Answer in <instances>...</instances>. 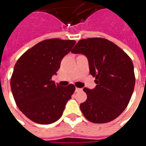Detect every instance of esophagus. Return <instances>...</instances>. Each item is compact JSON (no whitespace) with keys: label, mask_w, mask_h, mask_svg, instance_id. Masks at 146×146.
I'll use <instances>...</instances> for the list:
<instances>
[{"label":"esophagus","mask_w":146,"mask_h":146,"mask_svg":"<svg viewBox=\"0 0 146 146\" xmlns=\"http://www.w3.org/2000/svg\"><path fill=\"white\" fill-rule=\"evenodd\" d=\"M75 91L81 92V91H82V89H81V88H76V89H75Z\"/></svg>","instance_id":"1"}]
</instances>
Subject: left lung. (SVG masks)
Wrapping results in <instances>:
<instances>
[{
	"label": "left lung",
	"mask_w": 146,
	"mask_h": 146,
	"mask_svg": "<svg viewBox=\"0 0 146 146\" xmlns=\"http://www.w3.org/2000/svg\"><path fill=\"white\" fill-rule=\"evenodd\" d=\"M89 60L96 87L84 88L86 101L80 104L85 118L94 123L112 121L124 111L134 91L135 75L131 59L123 49L105 38L82 39L71 50Z\"/></svg>",
	"instance_id": "obj_1"
}]
</instances>
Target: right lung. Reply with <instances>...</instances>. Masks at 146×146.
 I'll return each instance as SVG.
<instances>
[{"label": "right lung", "instance_id": "obj_1", "mask_svg": "<svg viewBox=\"0 0 146 146\" xmlns=\"http://www.w3.org/2000/svg\"><path fill=\"white\" fill-rule=\"evenodd\" d=\"M74 40L46 39L19 58L11 77L15 104L27 117L39 124H50L61 117L75 86H60L52 81L62 59L75 45Z\"/></svg>", "mask_w": 146, "mask_h": 146}]
</instances>
